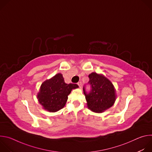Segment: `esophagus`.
<instances>
[{
    "mask_svg": "<svg viewBox=\"0 0 152 152\" xmlns=\"http://www.w3.org/2000/svg\"><path fill=\"white\" fill-rule=\"evenodd\" d=\"M77 85H79V88H82V82H79L77 83Z\"/></svg>",
    "mask_w": 152,
    "mask_h": 152,
    "instance_id": "esophagus-1",
    "label": "esophagus"
}]
</instances>
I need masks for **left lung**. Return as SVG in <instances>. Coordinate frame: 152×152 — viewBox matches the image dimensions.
Here are the masks:
<instances>
[{
  "mask_svg": "<svg viewBox=\"0 0 152 152\" xmlns=\"http://www.w3.org/2000/svg\"><path fill=\"white\" fill-rule=\"evenodd\" d=\"M88 77L90 91H86L85 85L83 87L88 107L93 112L102 113L111 107L115 101L114 87L111 81L103 75L92 73Z\"/></svg>",
  "mask_w": 152,
  "mask_h": 152,
  "instance_id": "8db88e82",
  "label": "left lung"
}]
</instances>
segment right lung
Segmentation results:
<instances>
[{"mask_svg":"<svg viewBox=\"0 0 152 152\" xmlns=\"http://www.w3.org/2000/svg\"><path fill=\"white\" fill-rule=\"evenodd\" d=\"M78 87L77 84L66 83L62 75L58 73L41 84L37 98L44 109L56 112L66 104L72 89Z\"/></svg>","mask_w":152,"mask_h":152,"instance_id":"obj_1","label":"right lung"}]
</instances>
